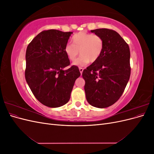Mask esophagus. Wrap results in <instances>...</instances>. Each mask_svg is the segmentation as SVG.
Here are the masks:
<instances>
[{"label": "esophagus", "mask_w": 154, "mask_h": 154, "mask_svg": "<svg viewBox=\"0 0 154 154\" xmlns=\"http://www.w3.org/2000/svg\"><path fill=\"white\" fill-rule=\"evenodd\" d=\"M79 70H80V73H81V74H82V72H83V69L82 68V67H80V68H79Z\"/></svg>", "instance_id": "esophagus-1"}]
</instances>
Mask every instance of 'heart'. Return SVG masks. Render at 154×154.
<instances>
[{"label":"heart","mask_w":154,"mask_h":154,"mask_svg":"<svg viewBox=\"0 0 154 154\" xmlns=\"http://www.w3.org/2000/svg\"><path fill=\"white\" fill-rule=\"evenodd\" d=\"M71 44H67L64 51L70 61H74L80 51L81 57L73 63L74 66L83 67L99 58L103 47V42L100 36L80 32L74 35Z\"/></svg>","instance_id":"1"}]
</instances>
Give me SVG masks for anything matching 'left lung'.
Instances as JSON below:
<instances>
[{
	"label": "left lung",
	"instance_id": "obj_1",
	"mask_svg": "<svg viewBox=\"0 0 154 154\" xmlns=\"http://www.w3.org/2000/svg\"><path fill=\"white\" fill-rule=\"evenodd\" d=\"M100 36L103 47L99 58L84 69V89L88 103L96 108L112 105L122 96L130 76L128 45L117 32L102 28L91 30Z\"/></svg>",
	"mask_w": 154,
	"mask_h": 154
}]
</instances>
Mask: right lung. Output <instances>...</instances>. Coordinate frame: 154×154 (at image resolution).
I'll return each instance as SVG.
<instances>
[{"mask_svg": "<svg viewBox=\"0 0 154 154\" xmlns=\"http://www.w3.org/2000/svg\"><path fill=\"white\" fill-rule=\"evenodd\" d=\"M71 34L57 29L42 31L26 49L27 83L36 98L51 108L67 103L80 76L77 66L64 69L70 64L64 49Z\"/></svg>", "mask_w": 154, "mask_h": 154, "instance_id": "obj_1", "label": "right lung"}]
</instances>
